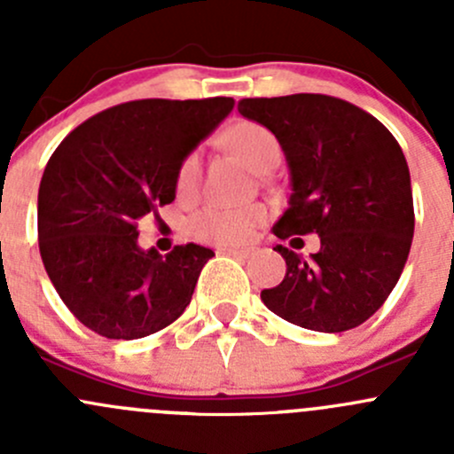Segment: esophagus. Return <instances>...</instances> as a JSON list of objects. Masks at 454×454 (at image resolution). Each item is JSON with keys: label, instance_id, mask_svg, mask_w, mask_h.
Wrapping results in <instances>:
<instances>
[{"label": "esophagus", "instance_id": "esophagus-1", "mask_svg": "<svg viewBox=\"0 0 454 454\" xmlns=\"http://www.w3.org/2000/svg\"><path fill=\"white\" fill-rule=\"evenodd\" d=\"M219 254H228V256H235V259H248L253 254L250 248H219Z\"/></svg>", "mask_w": 454, "mask_h": 454}]
</instances>
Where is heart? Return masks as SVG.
I'll list each match as a JSON object with an SVG mask.
<instances>
[{"mask_svg":"<svg viewBox=\"0 0 454 454\" xmlns=\"http://www.w3.org/2000/svg\"><path fill=\"white\" fill-rule=\"evenodd\" d=\"M223 146L244 160L254 173H265L277 167L281 160V145L277 136L263 125L253 121H241L223 134ZM201 184V160L198 153H189L182 160L176 177L177 198L189 201L198 195ZM265 208L253 206H208L191 222V232L195 239L217 246L246 244L254 235L256 228L265 222Z\"/></svg>","mask_w":454,"mask_h":454,"instance_id":"b5f03b06","label":"heart"}]
</instances>
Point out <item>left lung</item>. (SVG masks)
Segmentation results:
<instances>
[{"mask_svg": "<svg viewBox=\"0 0 454 454\" xmlns=\"http://www.w3.org/2000/svg\"><path fill=\"white\" fill-rule=\"evenodd\" d=\"M237 109L277 136L290 167V206L272 232L320 237L309 259L274 248L287 272L261 301L314 332L358 327L388 299L413 241L411 173L400 145L378 118L333 96L244 98Z\"/></svg>", "mask_w": 454, "mask_h": 454, "instance_id": "obj_1", "label": "left lung"}]
</instances>
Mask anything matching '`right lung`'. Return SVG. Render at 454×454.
Segmentation results:
<instances>
[{"label":"right lung","mask_w":454,"mask_h":454,"mask_svg":"<svg viewBox=\"0 0 454 454\" xmlns=\"http://www.w3.org/2000/svg\"><path fill=\"white\" fill-rule=\"evenodd\" d=\"M235 107L226 96L116 105L66 136L45 164L36 223L45 272L72 314L112 340L180 318L215 253L138 246V219L176 200L182 160Z\"/></svg>","instance_id":"obj_1"}]
</instances>
